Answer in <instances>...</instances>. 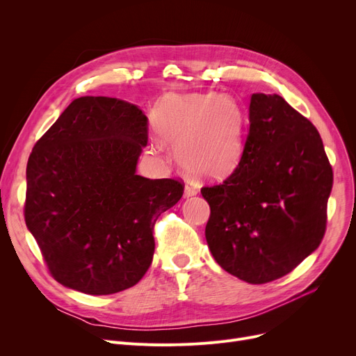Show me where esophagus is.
<instances>
[{
  "label": "esophagus",
  "instance_id": "34e87169",
  "mask_svg": "<svg viewBox=\"0 0 356 356\" xmlns=\"http://www.w3.org/2000/svg\"><path fill=\"white\" fill-rule=\"evenodd\" d=\"M196 195H197V189L195 188V186L186 184V188H184V197H192V196H196Z\"/></svg>",
  "mask_w": 356,
  "mask_h": 356
}]
</instances>
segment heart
<instances>
[{
	"mask_svg": "<svg viewBox=\"0 0 356 356\" xmlns=\"http://www.w3.org/2000/svg\"><path fill=\"white\" fill-rule=\"evenodd\" d=\"M154 127L157 148L176 145L179 163L199 177L231 175L244 153V114L229 95H168L156 109Z\"/></svg>",
	"mask_w": 356,
	"mask_h": 356,
	"instance_id": "heart-1",
	"label": "heart"
}]
</instances>
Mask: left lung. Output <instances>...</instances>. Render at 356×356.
<instances>
[{
  "instance_id": "obj_1",
  "label": "left lung",
  "mask_w": 356,
  "mask_h": 356,
  "mask_svg": "<svg viewBox=\"0 0 356 356\" xmlns=\"http://www.w3.org/2000/svg\"><path fill=\"white\" fill-rule=\"evenodd\" d=\"M333 173L316 127L277 93H252L235 172L213 188L207 242L216 263L250 284L294 270L321 245Z\"/></svg>"
}]
</instances>
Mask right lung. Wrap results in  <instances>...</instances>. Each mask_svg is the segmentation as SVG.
<instances>
[{
    "mask_svg": "<svg viewBox=\"0 0 356 356\" xmlns=\"http://www.w3.org/2000/svg\"><path fill=\"white\" fill-rule=\"evenodd\" d=\"M148 120L134 104L74 99L35 143L24 216L54 280L92 296L136 286L152 266L157 218L183 195L137 175Z\"/></svg>",
    "mask_w": 356,
    "mask_h": 356,
    "instance_id": "obj_1",
    "label": "right lung"
}]
</instances>
